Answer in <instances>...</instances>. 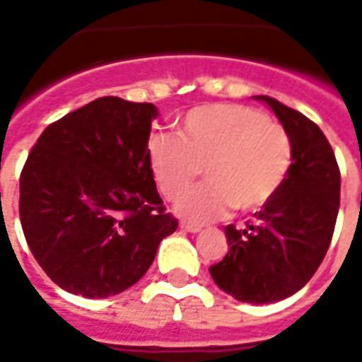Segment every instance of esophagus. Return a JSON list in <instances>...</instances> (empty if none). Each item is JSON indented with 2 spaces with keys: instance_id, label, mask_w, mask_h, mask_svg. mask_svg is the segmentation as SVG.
Here are the masks:
<instances>
[{
  "instance_id": "obj_1",
  "label": "esophagus",
  "mask_w": 362,
  "mask_h": 362,
  "mask_svg": "<svg viewBox=\"0 0 362 362\" xmlns=\"http://www.w3.org/2000/svg\"><path fill=\"white\" fill-rule=\"evenodd\" d=\"M180 227L187 233H199V231H201V226H195V223H189V221H182Z\"/></svg>"
}]
</instances>
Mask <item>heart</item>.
<instances>
[{"mask_svg": "<svg viewBox=\"0 0 362 362\" xmlns=\"http://www.w3.org/2000/svg\"><path fill=\"white\" fill-rule=\"evenodd\" d=\"M159 192L176 201L203 168L207 182L180 199L176 214L193 223L220 220L235 206L253 212L274 197L293 163L291 136L246 105L214 103L192 109L180 133L148 141Z\"/></svg>", "mask_w": 362, "mask_h": 362, "instance_id": "obj_1", "label": "heart"}]
</instances>
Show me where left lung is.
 Segmentation results:
<instances>
[{
    "instance_id": "obj_1",
    "label": "left lung",
    "mask_w": 362,
    "mask_h": 362,
    "mask_svg": "<svg viewBox=\"0 0 362 362\" xmlns=\"http://www.w3.org/2000/svg\"><path fill=\"white\" fill-rule=\"evenodd\" d=\"M255 99L269 105L291 136V169L253 223L226 227L229 252L210 274L237 300L267 304L291 297L320 269L340 209V169L314 122L274 98Z\"/></svg>"
}]
</instances>
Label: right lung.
<instances>
[{
    "label": "right lung",
    "mask_w": 362,
    "mask_h": 362,
    "mask_svg": "<svg viewBox=\"0 0 362 362\" xmlns=\"http://www.w3.org/2000/svg\"><path fill=\"white\" fill-rule=\"evenodd\" d=\"M156 116L152 103L99 98L48 125L31 148L20 175L22 231L65 291H125L176 231L148 159Z\"/></svg>",
    "instance_id": "obj_1"
}]
</instances>
